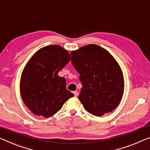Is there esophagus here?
<instances>
[{"instance_id": "esophagus-1", "label": "esophagus", "mask_w": 150, "mask_h": 150, "mask_svg": "<svg viewBox=\"0 0 150 150\" xmlns=\"http://www.w3.org/2000/svg\"><path fill=\"white\" fill-rule=\"evenodd\" d=\"M73 93H74L75 97H77L78 96V92L77 91H73Z\"/></svg>"}]
</instances>
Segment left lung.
Here are the masks:
<instances>
[{
  "mask_svg": "<svg viewBox=\"0 0 150 150\" xmlns=\"http://www.w3.org/2000/svg\"><path fill=\"white\" fill-rule=\"evenodd\" d=\"M71 63L82 84L78 99L96 116L111 112L120 103L124 79L117 61L99 45H87L71 53Z\"/></svg>",
  "mask_w": 150,
  "mask_h": 150,
  "instance_id": "1",
  "label": "left lung"
}]
</instances>
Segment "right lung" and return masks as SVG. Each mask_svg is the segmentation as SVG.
I'll return each mask as SVG.
<instances>
[{"label": "right lung", "instance_id": "obj_1", "mask_svg": "<svg viewBox=\"0 0 150 150\" xmlns=\"http://www.w3.org/2000/svg\"><path fill=\"white\" fill-rule=\"evenodd\" d=\"M70 59L67 50L51 45L38 50L26 64L20 81L21 96L35 115L51 117L74 96L67 89L66 79L58 75Z\"/></svg>", "mask_w": 150, "mask_h": 150}]
</instances>
